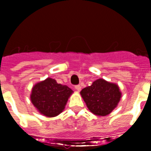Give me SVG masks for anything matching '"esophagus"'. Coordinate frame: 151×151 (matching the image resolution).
<instances>
[{
	"label": "esophagus",
	"mask_w": 151,
	"mask_h": 151,
	"mask_svg": "<svg viewBox=\"0 0 151 151\" xmlns=\"http://www.w3.org/2000/svg\"><path fill=\"white\" fill-rule=\"evenodd\" d=\"M75 89L77 90L78 92H80L81 89V85H76Z\"/></svg>",
	"instance_id": "34e87169"
}]
</instances>
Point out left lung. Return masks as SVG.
Returning <instances> with one entry per match:
<instances>
[{"instance_id":"1","label":"left lung","mask_w":151,"mask_h":151,"mask_svg":"<svg viewBox=\"0 0 151 151\" xmlns=\"http://www.w3.org/2000/svg\"><path fill=\"white\" fill-rule=\"evenodd\" d=\"M80 93L88 110L97 116L110 114L122 97L118 85L102 78L95 81L91 86L83 88Z\"/></svg>"}]
</instances>
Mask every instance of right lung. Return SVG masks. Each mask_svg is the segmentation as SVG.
I'll return each instance as SVG.
<instances>
[{
  "mask_svg": "<svg viewBox=\"0 0 151 151\" xmlns=\"http://www.w3.org/2000/svg\"><path fill=\"white\" fill-rule=\"evenodd\" d=\"M73 92L68 86L58 84L55 79L48 78L33 87L30 100L41 114L53 117L63 112Z\"/></svg>",
  "mask_w": 151,
  "mask_h": 151,
  "instance_id": "add662e5",
  "label": "right lung"
}]
</instances>
